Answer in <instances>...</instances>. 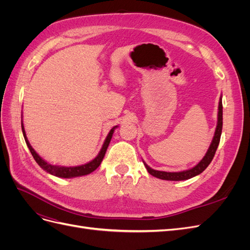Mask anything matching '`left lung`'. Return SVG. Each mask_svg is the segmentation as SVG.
Wrapping results in <instances>:
<instances>
[{
    "label": "left lung",
    "mask_w": 250,
    "mask_h": 250,
    "mask_svg": "<svg viewBox=\"0 0 250 250\" xmlns=\"http://www.w3.org/2000/svg\"><path fill=\"white\" fill-rule=\"evenodd\" d=\"M218 122H217V127L215 130V134H214V139L211 141L209 148L208 150L207 154L204 155V157L202 160L193 167L192 169H188L186 171H181V172H165V171H157V170H153L151 169L149 166L144 162V165L147 169V171L151 174V175L157 177L160 179H164V180H186V179H190L198 174L202 173L204 170L208 168V166L210 164L211 160L214 158V155L216 153V150L218 148L219 143H220V138H221V132H222V98H220L219 100V107H218Z\"/></svg>",
    "instance_id": "obj_1"
}]
</instances>
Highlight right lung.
Here are the masks:
<instances>
[{"label":"right lung","mask_w":250,"mask_h":250,"mask_svg":"<svg viewBox=\"0 0 250 250\" xmlns=\"http://www.w3.org/2000/svg\"><path fill=\"white\" fill-rule=\"evenodd\" d=\"M117 127L118 126H115V127L111 128L108 135L106 137V139H105V142L103 144V146H102V148L100 150L99 154H98L93 161H90L89 163L84 164V165L77 166V167H62V166H54V165H51V164L47 163L46 161H43L42 158L35 152L34 149L31 147V145H30V143H29V141H28V139L26 137L24 125H22V122H21V131H22V134H24V138H25L27 146H28V148L30 150V152H31L32 156L34 157L35 162L39 164L44 171H47L48 173L52 174V175L57 176V177H62V178H72V177H78V176L87 175V174L92 173L93 171H95L98 167H99L101 162L103 161V157L105 155V152H106L107 147H108L109 143H110V140L112 138V133H113V131H115V129H116Z\"/></svg>","instance_id":"obj_1"}]
</instances>
